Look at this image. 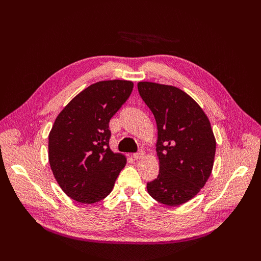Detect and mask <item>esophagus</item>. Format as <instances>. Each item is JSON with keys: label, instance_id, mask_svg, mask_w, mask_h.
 Segmentation results:
<instances>
[{"label": "esophagus", "instance_id": "1", "mask_svg": "<svg viewBox=\"0 0 261 261\" xmlns=\"http://www.w3.org/2000/svg\"><path fill=\"white\" fill-rule=\"evenodd\" d=\"M144 155H145V152L143 151V150H140L139 152L134 153V154H133V158H134V160H139V159H141V158H143Z\"/></svg>", "mask_w": 261, "mask_h": 261}]
</instances>
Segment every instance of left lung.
<instances>
[{
    "label": "left lung",
    "mask_w": 261,
    "mask_h": 261,
    "mask_svg": "<svg viewBox=\"0 0 261 261\" xmlns=\"http://www.w3.org/2000/svg\"><path fill=\"white\" fill-rule=\"evenodd\" d=\"M140 97L154 115L159 175L147 183L153 199L176 207L200 192L211 174L216 138L200 106L174 86L137 84Z\"/></svg>",
    "instance_id": "obj_1"
}]
</instances>
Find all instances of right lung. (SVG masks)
<instances>
[{
    "label": "right lung",
    "instance_id": "right-lung-1",
    "mask_svg": "<svg viewBox=\"0 0 261 261\" xmlns=\"http://www.w3.org/2000/svg\"><path fill=\"white\" fill-rule=\"evenodd\" d=\"M129 81H102L87 87L62 110L49 134V163L70 198L94 203L112 192L126 156L109 146V122L130 96Z\"/></svg>",
    "mask_w": 261,
    "mask_h": 261
}]
</instances>
